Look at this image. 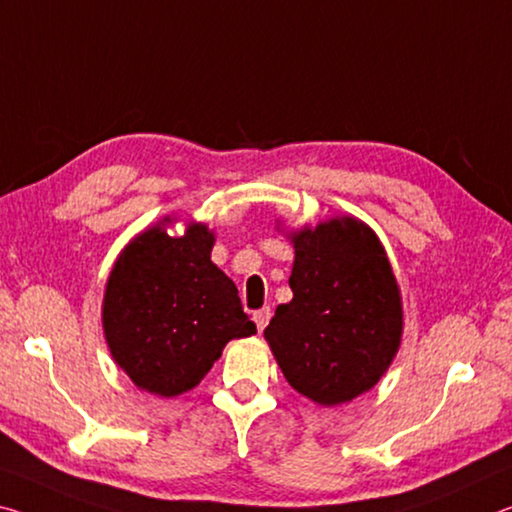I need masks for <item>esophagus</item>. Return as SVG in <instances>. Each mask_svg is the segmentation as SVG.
<instances>
[{"mask_svg":"<svg viewBox=\"0 0 512 512\" xmlns=\"http://www.w3.org/2000/svg\"><path fill=\"white\" fill-rule=\"evenodd\" d=\"M270 317H272L270 306H265V308H261V311L254 313V322H256V326H258V331H263L265 326L270 324Z\"/></svg>","mask_w":512,"mask_h":512,"instance_id":"obj_1","label":"esophagus"}]
</instances>
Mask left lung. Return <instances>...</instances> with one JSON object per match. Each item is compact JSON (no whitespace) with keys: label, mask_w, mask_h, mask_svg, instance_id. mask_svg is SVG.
<instances>
[{"label":"left lung","mask_w":512,"mask_h":512,"mask_svg":"<svg viewBox=\"0 0 512 512\" xmlns=\"http://www.w3.org/2000/svg\"><path fill=\"white\" fill-rule=\"evenodd\" d=\"M292 301L265 338L283 376L324 406L370 390L401 340V301L388 256L370 226L342 217L292 236Z\"/></svg>","instance_id":"1"}]
</instances>
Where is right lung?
<instances>
[{
	"label": "right lung",
	"mask_w": 512,
	"mask_h": 512,
	"mask_svg": "<svg viewBox=\"0 0 512 512\" xmlns=\"http://www.w3.org/2000/svg\"><path fill=\"white\" fill-rule=\"evenodd\" d=\"M204 224L172 238L154 226L122 251L104 297V333L138 388L177 397L204 379L231 338L256 333L238 288L211 261Z\"/></svg>",
	"instance_id": "1"
}]
</instances>
